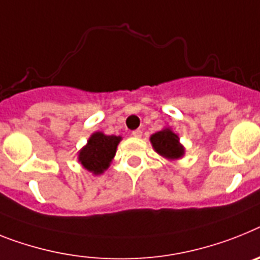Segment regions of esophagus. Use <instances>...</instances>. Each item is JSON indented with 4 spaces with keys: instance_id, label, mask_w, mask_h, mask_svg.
Listing matches in <instances>:
<instances>
[{
    "instance_id": "1",
    "label": "esophagus",
    "mask_w": 260,
    "mask_h": 260,
    "mask_svg": "<svg viewBox=\"0 0 260 260\" xmlns=\"http://www.w3.org/2000/svg\"><path fill=\"white\" fill-rule=\"evenodd\" d=\"M132 136L141 137L143 136V132H141V129H135V131H132Z\"/></svg>"
}]
</instances>
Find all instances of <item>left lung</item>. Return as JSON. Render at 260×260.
I'll return each mask as SVG.
<instances>
[{"label": "left lung", "instance_id": "8db88e82", "mask_svg": "<svg viewBox=\"0 0 260 260\" xmlns=\"http://www.w3.org/2000/svg\"><path fill=\"white\" fill-rule=\"evenodd\" d=\"M150 143L157 153L171 160L178 158L184 154V148L178 143V136L168 128L152 135Z\"/></svg>", "mask_w": 260, "mask_h": 260}]
</instances>
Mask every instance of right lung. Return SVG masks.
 <instances>
[{"label": "right lung", "mask_w": 260, "mask_h": 260, "mask_svg": "<svg viewBox=\"0 0 260 260\" xmlns=\"http://www.w3.org/2000/svg\"><path fill=\"white\" fill-rule=\"evenodd\" d=\"M121 137L107 136L102 132H96L89 137L88 143L79 153V161L87 171L93 174H100L110 167L116 148Z\"/></svg>", "instance_id": "add662e5"}]
</instances>
